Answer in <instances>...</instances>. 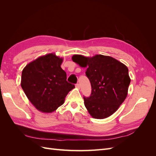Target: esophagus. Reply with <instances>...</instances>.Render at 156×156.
Returning <instances> with one entry per match:
<instances>
[{
    "mask_svg": "<svg viewBox=\"0 0 156 156\" xmlns=\"http://www.w3.org/2000/svg\"><path fill=\"white\" fill-rule=\"evenodd\" d=\"M75 87H76V88H80V84H79V83L76 84V85H75Z\"/></svg>",
    "mask_w": 156,
    "mask_h": 156,
    "instance_id": "1",
    "label": "esophagus"
}]
</instances>
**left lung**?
Returning a JSON list of instances; mask_svg holds the SVG:
<instances>
[{"mask_svg":"<svg viewBox=\"0 0 156 156\" xmlns=\"http://www.w3.org/2000/svg\"><path fill=\"white\" fill-rule=\"evenodd\" d=\"M72 58L81 67L87 68L86 75L91 83L92 93L89 98H83L89 114L96 119L112 115L127 96L131 82L128 68L109 56L74 55Z\"/></svg>","mask_w":156,"mask_h":156,"instance_id":"8db88e82","label":"left lung"}]
</instances>
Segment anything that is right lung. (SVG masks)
<instances>
[{"mask_svg":"<svg viewBox=\"0 0 156 156\" xmlns=\"http://www.w3.org/2000/svg\"><path fill=\"white\" fill-rule=\"evenodd\" d=\"M63 58L55 53L41 56L23 68L21 86L32 104L41 112L51 113L62 105L75 88L61 68Z\"/></svg>","mask_w":156,"mask_h":156,"instance_id":"right-lung-1","label":"right lung"}]
</instances>
